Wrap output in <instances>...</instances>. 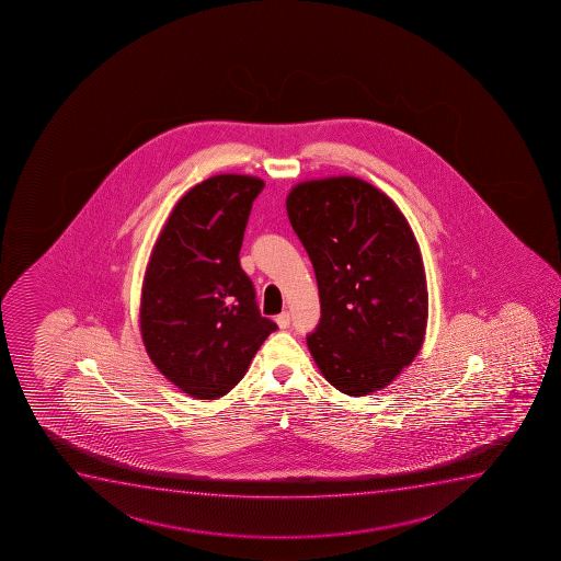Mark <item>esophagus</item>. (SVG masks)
Instances as JSON below:
<instances>
[{
	"instance_id": "1",
	"label": "esophagus",
	"mask_w": 561,
	"mask_h": 561,
	"mask_svg": "<svg viewBox=\"0 0 561 561\" xmlns=\"http://www.w3.org/2000/svg\"><path fill=\"white\" fill-rule=\"evenodd\" d=\"M276 323L279 329H289L290 324V313L289 311H284V313H279L276 317Z\"/></svg>"
}]
</instances>
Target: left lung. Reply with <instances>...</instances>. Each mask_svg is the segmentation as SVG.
<instances>
[{
  "label": "left lung",
  "mask_w": 561,
  "mask_h": 561,
  "mask_svg": "<svg viewBox=\"0 0 561 561\" xmlns=\"http://www.w3.org/2000/svg\"><path fill=\"white\" fill-rule=\"evenodd\" d=\"M316 271L321 319L306 336L324 379L343 394L385 389L424 342L428 290L402 211L353 176L311 180L287 197Z\"/></svg>",
  "instance_id": "left-lung-1"
}]
</instances>
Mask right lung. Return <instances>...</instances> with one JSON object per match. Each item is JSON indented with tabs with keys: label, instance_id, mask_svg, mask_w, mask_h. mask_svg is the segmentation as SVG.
I'll return each instance as SVG.
<instances>
[{
	"label": "right lung",
	"instance_id": "obj_1",
	"mask_svg": "<svg viewBox=\"0 0 561 561\" xmlns=\"http://www.w3.org/2000/svg\"><path fill=\"white\" fill-rule=\"evenodd\" d=\"M263 187V180L240 174L195 185L174 206L146 268V351L169 381L198 400L227 394L277 329L261 316L238 259Z\"/></svg>",
	"mask_w": 561,
	"mask_h": 561
}]
</instances>
